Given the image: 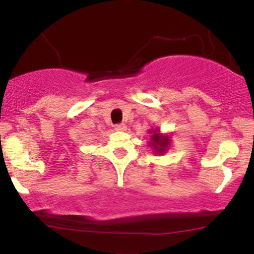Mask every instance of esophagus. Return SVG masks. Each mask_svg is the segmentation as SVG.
Listing matches in <instances>:
<instances>
[{
    "mask_svg": "<svg viewBox=\"0 0 254 254\" xmlns=\"http://www.w3.org/2000/svg\"><path fill=\"white\" fill-rule=\"evenodd\" d=\"M115 129L117 131H125L127 130V127H125V124H117L115 127Z\"/></svg>",
    "mask_w": 254,
    "mask_h": 254,
    "instance_id": "1",
    "label": "esophagus"
}]
</instances>
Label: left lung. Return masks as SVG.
Segmentation results:
<instances>
[{
	"label": "left lung",
	"mask_w": 254,
	"mask_h": 254,
	"mask_svg": "<svg viewBox=\"0 0 254 254\" xmlns=\"http://www.w3.org/2000/svg\"><path fill=\"white\" fill-rule=\"evenodd\" d=\"M150 133V141L148 142V147L151 148L154 154L157 155H162V154L167 153L170 149L172 142H171V135L168 133H162L159 127L155 129H149Z\"/></svg>",
	"instance_id": "left-lung-1"
}]
</instances>
